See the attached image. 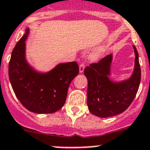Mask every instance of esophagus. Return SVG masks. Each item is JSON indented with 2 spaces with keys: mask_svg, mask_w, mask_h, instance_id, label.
Here are the masks:
<instances>
[{
  "mask_svg": "<svg viewBox=\"0 0 150 150\" xmlns=\"http://www.w3.org/2000/svg\"><path fill=\"white\" fill-rule=\"evenodd\" d=\"M85 69V64L84 63H81L79 64V73H82L84 71Z\"/></svg>",
  "mask_w": 150,
  "mask_h": 150,
  "instance_id": "obj_1",
  "label": "esophagus"
}]
</instances>
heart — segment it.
I'll use <instances>...</instances> for the list:
<instances>
[{"mask_svg": "<svg viewBox=\"0 0 150 150\" xmlns=\"http://www.w3.org/2000/svg\"><path fill=\"white\" fill-rule=\"evenodd\" d=\"M105 47L100 48L99 50H97V51L94 52V53H93V54H92L91 56V58L93 59H95L99 58L100 56H102L103 53L104 52H105Z\"/></svg>", "mask_w": 150, "mask_h": 150, "instance_id": "1", "label": "heart"}]
</instances>
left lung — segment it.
Returning a JSON list of instances; mask_svg holds the SVG:
<instances>
[{"mask_svg":"<svg viewBox=\"0 0 150 150\" xmlns=\"http://www.w3.org/2000/svg\"><path fill=\"white\" fill-rule=\"evenodd\" d=\"M134 68L131 77L120 82L110 80L112 55L109 54L86 67L84 74L88 79L87 104L93 115L100 117L115 116L124 112L131 105L141 82L138 53L133 45Z\"/></svg>","mask_w":150,"mask_h":150,"instance_id":"1","label":"left lung"}]
</instances>
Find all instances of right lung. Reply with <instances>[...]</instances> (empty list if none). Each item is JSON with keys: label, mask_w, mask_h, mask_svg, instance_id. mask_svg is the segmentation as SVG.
I'll return each instance as SVG.
<instances>
[{"label": "right lung", "mask_w": 150, "mask_h": 150, "mask_svg": "<svg viewBox=\"0 0 150 150\" xmlns=\"http://www.w3.org/2000/svg\"><path fill=\"white\" fill-rule=\"evenodd\" d=\"M29 28L16 44L9 63L11 86L21 103L30 112L51 114L65 103L71 81L79 74L76 62L62 63L45 74L37 72L25 58Z\"/></svg>", "instance_id": "add662e5"}]
</instances>
